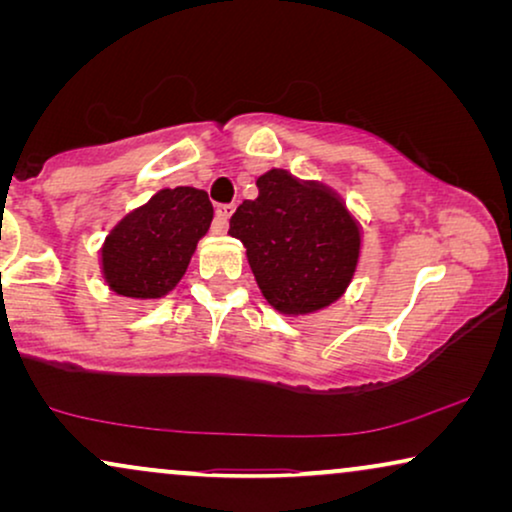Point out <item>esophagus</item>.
Masks as SVG:
<instances>
[{"label":"esophagus","mask_w":512,"mask_h":512,"mask_svg":"<svg viewBox=\"0 0 512 512\" xmlns=\"http://www.w3.org/2000/svg\"><path fill=\"white\" fill-rule=\"evenodd\" d=\"M235 207L233 205H219L216 207V216H214V223H212V233L216 235H223L228 230V221L230 216H233Z\"/></svg>","instance_id":"esophagus-1"}]
</instances>
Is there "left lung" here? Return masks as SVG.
Instances as JSON below:
<instances>
[{
  "instance_id": "1",
  "label": "left lung",
  "mask_w": 512,
  "mask_h": 512,
  "mask_svg": "<svg viewBox=\"0 0 512 512\" xmlns=\"http://www.w3.org/2000/svg\"><path fill=\"white\" fill-rule=\"evenodd\" d=\"M258 198L230 216L228 235L247 249L263 298L286 317L326 310L345 296L359 268L363 230L340 193L272 167Z\"/></svg>"
}]
</instances>
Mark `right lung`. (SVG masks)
<instances>
[{
    "label": "right lung",
    "instance_id": "obj_1",
    "mask_svg": "<svg viewBox=\"0 0 512 512\" xmlns=\"http://www.w3.org/2000/svg\"><path fill=\"white\" fill-rule=\"evenodd\" d=\"M212 219L214 207L200 188H160L104 237V282L116 296L130 300L165 298L186 275Z\"/></svg>",
    "mask_w": 512,
    "mask_h": 512
}]
</instances>
